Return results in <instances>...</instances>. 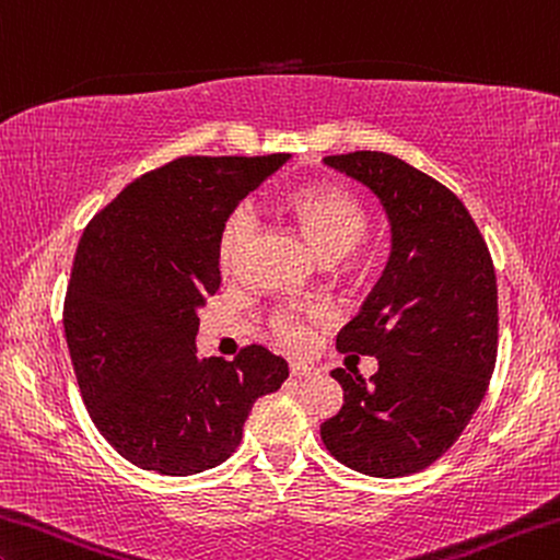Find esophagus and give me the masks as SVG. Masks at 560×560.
I'll return each instance as SVG.
<instances>
[{
  "label": "esophagus",
  "mask_w": 560,
  "mask_h": 560,
  "mask_svg": "<svg viewBox=\"0 0 560 560\" xmlns=\"http://www.w3.org/2000/svg\"><path fill=\"white\" fill-rule=\"evenodd\" d=\"M313 373L315 370L305 363H290V375L295 377V381H303V377H310Z\"/></svg>",
  "instance_id": "1"
}]
</instances>
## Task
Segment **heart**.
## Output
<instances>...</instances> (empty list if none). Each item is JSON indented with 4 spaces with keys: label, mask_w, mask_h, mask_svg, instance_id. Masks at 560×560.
Instances as JSON below:
<instances>
[{
    "label": "heart",
    "mask_w": 560,
    "mask_h": 560,
    "mask_svg": "<svg viewBox=\"0 0 560 560\" xmlns=\"http://www.w3.org/2000/svg\"><path fill=\"white\" fill-rule=\"evenodd\" d=\"M288 212L298 222L307 245L323 260H338L350 255L360 240L365 237L370 225V212L355 192L340 185H307L288 197ZM257 230V214L250 205H237L218 235V262L222 272H235L237 265L250 247ZM355 268L358 257H350ZM330 320L325 305H285L270 315L268 328L275 340L288 350H305L313 342L315 328H323Z\"/></svg>",
    "instance_id": "b5f03b06"
}]
</instances>
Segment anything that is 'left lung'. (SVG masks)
<instances>
[{
	"instance_id": "1",
	"label": "left lung",
	"mask_w": 560,
	"mask_h": 560,
	"mask_svg": "<svg viewBox=\"0 0 560 560\" xmlns=\"http://www.w3.org/2000/svg\"><path fill=\"white\" fill-rule=\"evenodd\" d=\"M381 197L393 250L365 305L338 332L340 352L377 358L368 381L335 368L342 408L320 438L342 466L400 478L441 458L488 390L498 355L493 257L448 187L393 154L325 158Z\"/></svg>"
}]
</instances>
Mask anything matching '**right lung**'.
<instances>
[{
    "instance_id": "1",
    "label": "right lung",
    "mask_w": 560,
    "mask_h": 560,
    "mask_svg": "<svg viewBox=\"0 0 560 560\" xmlns=\"http://www.w3.org/2000/svg\"><path fill=\"white\" fill-rule=\"evenodd\" d=\"M288 154H187L144 172L84 228L65 338L92 423L122 458L162 476L220 466L288 363L262 346L200 360L197 307L220 290L218 235Z\"/></svg>"
}]
</instances>
